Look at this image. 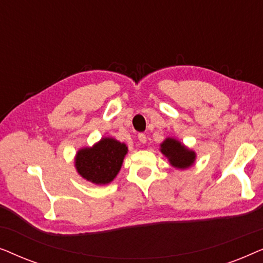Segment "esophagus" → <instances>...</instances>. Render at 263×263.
Masks as SVG:
<instances>
[{"mask_svg": "<svg viewBox=\"0 0 263 263\" xmlns=\"http://www.w3.org/2000/svg\"><path fill=\"white\" fill-rule=\"evenodd\" d=\"M138 139L140 140V142H142V143H145V142H146V140H147L146 135L143 134V133H140V134L138 135Z\"/></svg>", "mask_w": 263, "mask_h": 263, "instance_id": "esophagus-1", "label": "esophagus"}]
</instances>
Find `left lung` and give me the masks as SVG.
<instances>
[{"label": "left lung", "mask_w": 263, "mask_h": 263, "mask_svg": "<svg viewBox=\"0 0 263 263\" xmlns=\"http://www.w3.org/2000/svg\"><path fill=\"white\" fill-rule=\"evenodd\" d=\"M160 151L168 158L172 166L177 168H186L192 166L195 160V153L182 145L175 139H166L160 145Z\"/></svg>", "instance_id": "obj_1"}]
</instances>
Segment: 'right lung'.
<instances>
[{"label":"right lung","mask_w":263,"mask_h":263,"mask_svg":"<svg viewBox=\"0 0 263 263\" xmlns=\"http://www.w3.org/2000/svg\"><path fill=\"white\" fill-rule=\"evenodd\" d=\"M127 151V146L117 140L102 139L92 148L79 151L75 166L87 181L96 184H107L120 171Z\"/></svg>","instance_id":"add662e5"}]
</instances>
